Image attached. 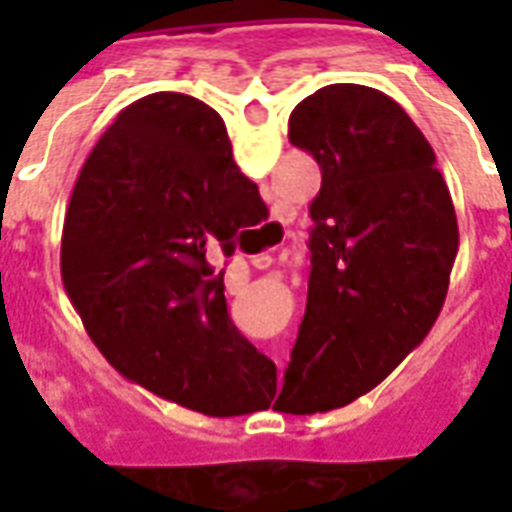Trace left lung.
<instances>
[{
	"instance_id": "left-lung-1",
	"label": "left lung",
	"mask_w": 512,
	"mask_h": 512,
	"mask_svg": "<svg viewBox=\"0 0 512 512\" xmlns=\"http://www.w3.org/2000/svg\"><path fill=\"white\" fill-rule=\"evenodd\" d=\"M290 142L321 167L310 290L274 408L348 406L406 359L439 318L458 219L436 153L381 90L329 84L290 115Z\"/></svg>"
}]
</instances>
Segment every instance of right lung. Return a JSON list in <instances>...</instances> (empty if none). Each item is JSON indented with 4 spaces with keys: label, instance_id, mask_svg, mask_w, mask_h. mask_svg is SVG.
<instances>
[{
    "label": "right lung",
    "instance_id": "obj_1",
    "mask_svg": "<svg viewBox=\"0 0 512 512\" xmlns=\"http://www.w3.org/2000/svg\"><path fill=\"white\" fill-rule=\"evenodd\" d=\"M260 191L224 120L183 93L126 106L84 161L62 227V285L106 362L153 395L238 417L274 376L227 315L224 271Z\"/></svg>",
    "mask_w": 512,
    "mask_h": 512
}]
</instances>
